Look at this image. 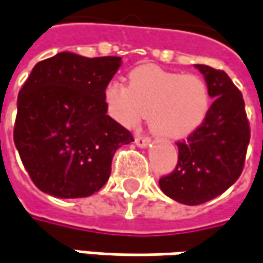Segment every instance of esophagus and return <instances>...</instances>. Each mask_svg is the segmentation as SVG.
Masks as SVG:
<instances>
[{
  "instance_id": "esophagus-1",
  "label": "esophagus",
  "mask_w": 263,
  "mask_h": 263,
  "mask_svg": "<svg viewBox=\"0 0 263 263\" xmlns=\"http://www.w3.org/2000/svg\"><path fill=\"white\" fill-rule=\"evenodd\" d=\"M135 142H136V145L140 146V148H146V146L149 145L151 139L146 138V136H140V135H138V136L135 138Z\"/></svg>"
}]
</instances>
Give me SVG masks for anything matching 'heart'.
<instances>
[{"label": "heart", "instance_id": "1", "mask_svg": "<svg viewBox=\"0 0 263 263\" xmlns=\"http://www.w3.org/2000/svg\"><path fill=\"white\" fill-rule=\"evenodd\" d=\"M103 99L108 114L125 128H135L149 115L151 130L163 139H183L209 117L212 93L200 75L164 71L145 65L128 75V86L111 81Z\"/></svg>", "mask_w": 263, "mask_h": 263}]
</instances>
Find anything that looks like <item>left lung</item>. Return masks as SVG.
<instances>
[{
    "label": "left lung",
    "instance_id": "left-lung-1",
    "mask_svg": "<svg viewBox=\"0 0 263 263\" xmlns=\"http://www.w3.org/2000/svg\"><path fill=\"white\" fill-rule=\"evenodd\" d=\"M204 75L215 102L204 124L177 142L176 168L160 179L167 197L188 205L210 201L230 188L243 172L250 125L241 91L228 73L195 65Z\"/></svg>",
    "mask_w": 263,
    "mask_h": 263
}]
</instances>
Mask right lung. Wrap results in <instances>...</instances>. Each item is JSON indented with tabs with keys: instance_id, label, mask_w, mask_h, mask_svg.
<instances>
[{
	"instance_id": "1",
	"label": "right lung",
	"mask_w": 263,
	"mask_h": 263,
	"mask_svg": "<svg viewBox=\"0 0 263 263\" xmlns=\"http://www.w3.org/2000/svg\"><path fill=\"white\" fill-rule=\"evenodd\" d=\"M121 58L62 51L41 60L20 88L14 145L38 190L84 198L109 179L115 151L132 133L106 115L105 87Z\"/></svg>"
}]
</instances>
